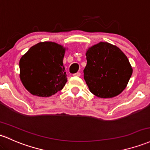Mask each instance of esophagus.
Wrapping results in <instances>:
<instances>
[{
	"label": "esophagus",
	"mask_w": 150,
	"mask_h": 150,
	"mask_svg": "<svg viewBox=\"0 0 150 150\" xmlns=\"http://www.w3.org/2000/svg\"><path fill=\"white\" fill-rule=\"evenodd\" d=\"M73 75L75 77H80V75H81V73H80V72H76V73L74 74Z\"/></svg>",
	"instance_id": "obj_1"
}]
</instances>
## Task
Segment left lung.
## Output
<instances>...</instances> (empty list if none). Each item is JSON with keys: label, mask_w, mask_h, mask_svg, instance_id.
Instances as JSON below:
<instances>
[{"label": "left lung", "mask_w": 150, "mask_h": 150, "mask_svg": "<svg viewBox=\"0 0 150 150\" xmlns=\"http://www.w3.org/2000/svg\"><path fill=\"white\" fill-rule=\"evenodd\" d=\"M85 55L84 79L93 95L100 98H112L126 88L132 67L119 47L100 42L89 47Z\"/></svg>", "instance_id": "8db88e82"}]
</instances>
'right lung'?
<instances>
[{"mask_svg": "<svg viewBox=\"0 0 150 150\" xmlns=\"http://www.w3.org/2000/svg\"><path fill=\"white\" fill-rule=\"evenodd\" d=\"M65 50L55 42H40L21 57L20 78L29 93L47 98L63 88L67 81L62 62Z\"/></svg>", "mask_w": 150, "mask_h": 150, "instance_id": "obj_1", "label": "right lung"}]
</instances>
